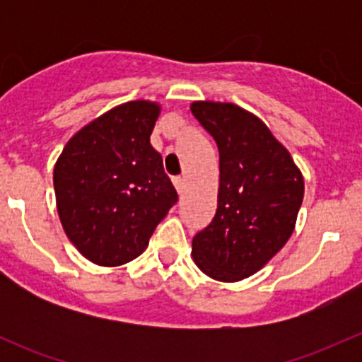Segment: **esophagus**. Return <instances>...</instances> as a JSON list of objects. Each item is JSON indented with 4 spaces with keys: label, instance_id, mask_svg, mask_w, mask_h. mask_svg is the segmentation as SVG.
Returning a JSON list of instances; mask_svg holds the SVG:
<instances>
[{
    "label": "esophagus",
    "instance_id": "esophagus-1",
    "mask_svg": "<svg viewBox=\"0 0 362 362\" xmlns=\"http://www.w3.org/2000/svg\"><path fill=\"white\" fill-rule=\"evenodd\" d=\"M173 185H175V189H177V192L178 194H182V192H184V189H185V180L184 178H173Z\"/></svg>",
    "mask_w": 362,
    "mask_h": 362
}]
</instances>
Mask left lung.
<instances>
[{
    "instance_id": "obj_1",
    "label": "left lung",
    "mask_w": 362,
    "mask_h": 362,
    "mask_svg": "<svg viewBox=\"0 0 362 362\" xmlns=\"http://www.w3.org/2000/svg\"><path fill=\"white\" fill-rule=\"evenodd\" d=\"M191 112L218 148L217 211L192 238V259L210 279L240 282L291 238L305 180L257 115L221 101H192Z\"/></svg>"
}]
</instances>
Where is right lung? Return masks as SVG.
<instances>
[{"label": "right lung", "mask_w": 362, "mask_h": 362, "mask_svg": "<svg viewBox=\"0 0 362 362\" xmlns=\"http://www.w3.org/2000/svg\"><path fill=\"white\" fill-rule=\"evenodd\" d=\"M156 101L117 105L76 131L54 166L59 221L76 250L120 266L148 247L178 196L151 145Z\"/></svg>", "instance_id": "add662e5"}]
</instances>
